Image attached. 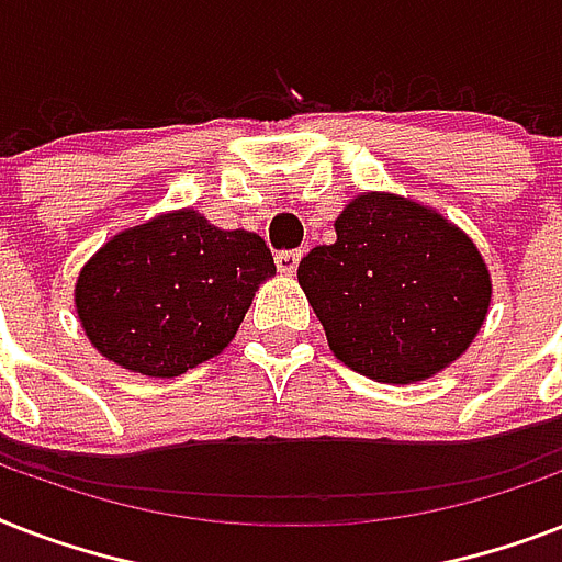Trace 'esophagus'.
Instances as JSON below:
<instances>
[{"label":"esophagus","mask_w":562,"mask_h":562,"mask_svg":"<svg viewBox=\"0 0 562 562\" xmlns=\"http://www.w3.org/2000/svg\"><path fill=\"white\" fill-rule=\"evenodd\" d=\"M300 250H282V254H277V259H273V262H277V271L280 273H294L297 271V265H300Z\"/></svg>","instance_id":"obj_1"}]
</instances>
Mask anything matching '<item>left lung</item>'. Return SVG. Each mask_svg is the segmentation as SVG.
I'll list each match as a JSON object with an SVG mask.
<instances>
[{
    "instance_id": "8db88e82",
    "label": "left lung",
    "mask_w": 562,
    "mask_h": 562,
    "mask_svg": "<svg viewBox=\"0 0 562 562\" xmlns=\"http://www.w3.org/2000/svg\"><path fill=\"white\" fill-rule=\"evenodd\" d=\"M335 359L384 384L431 379L461 359L487 321L493 280L467 233L426 203L356 194L333 245L297 268Z\"/></svg>"
}]
</instances>
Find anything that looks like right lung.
I'll return each mask as SVG.
<instances>
[{
  "label": "right lung",
  "instance_id": "obj_1",
  "mask_svg": "<svg viewBox=\"0 0 562 562\" xmlns=\"http://www.w3.org/2000/svg\"><path fill=\"white\" fill-rule=\"evenodd\" d=\"M277 273L262 236L169 210L110 236L75 280V312L108 361L175 379L218 356Z\"/></svg>",
  "mask_w": 562,
  "mask_h": 562
}]
</instances>
